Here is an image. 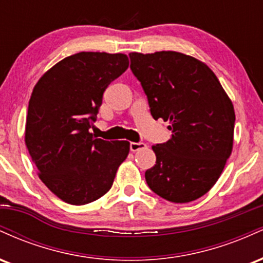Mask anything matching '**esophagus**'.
Wrapping results in <instances>:
<instances>
[{
  "mask_svg": "<svg viewBox=\"0 0 263 263\" xmlns=\"http://www.w3.org/2000/svg\"><path fill=\"white\" fill-rule=\"evenodd\" d=\"M146 147L147 144L143 143V142H131V143H129V149H131L132 152H137V151L144 149Z\"/></svg>",
  "mask_w": 263,
  "mask_h": 263,
  "instance_id": "esophagus-1",
  "label": "esophagus"
}]
</instances>
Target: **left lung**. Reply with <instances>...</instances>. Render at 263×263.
Returning a JSON list of instances; mask_svg holds the SVG:
<instances>
[{
	"mask_svg": "<svg viewBox=\"0 0 263 263\" xmlns=\"http://www.w3.org/2000/svg\"><path fill=\"white\" fill-rule=\"evenodd\" d=\"M153 119L170 121L172 138L152 146L157 161L146 182L172 203L203 197L218 182L232 152L234 105L214 71L179 52L129 53Z\"/></svg>",
	"mask_w": 263,
	"mask_h": 263,
	"instance_id": "obj_1",
	"label": "left lung"
}]
</instances>
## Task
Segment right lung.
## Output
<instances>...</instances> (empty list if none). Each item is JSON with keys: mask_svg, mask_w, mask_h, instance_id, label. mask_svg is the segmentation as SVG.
Wrapping results in <instances>:
<instances>
[{"mask_svg": "<svg viewBox=\"0 0 263 263\" xmlns=\"http://www.w3.org/2000/svg\"><path fill=\"white\" fill-rule=\"evenodd\" d=\"M126 54L81 52L53 65L29 99L25 143L38 177L71 205L106 194L129 142L95 138L90 127L111 81L128 68Z\"/></svg>", "mask_w": 263, "mask_h": 263, "instance_id": "right-lung-1", "label": "right lung"}]
</instances>
